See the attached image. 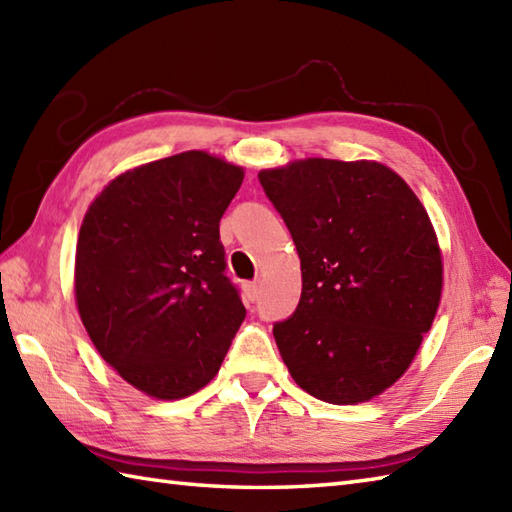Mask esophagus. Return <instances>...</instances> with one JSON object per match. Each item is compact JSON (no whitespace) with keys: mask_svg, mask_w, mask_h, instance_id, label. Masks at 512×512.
Instances as JSON below:
<instances>
[{"mask_svg":"<svg viewBox=\"0 0 512 512\" xmlns=\"http://www.w3.org/2000/svg\"><path fill=\"white\" fill-rule=\"evenodd\" d=\"M244 295L248 301H257L259 297V284L257 281H250V284H244Z\"/></svg>","mask_w":512,"mask_h":512,"instance_id":"obj_1","label":"esophagus"}]
</instances>
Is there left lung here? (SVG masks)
<instances>
[{"label": "left lung", "instance_id": "8db88e82", "mask_svg": "<svg viewBox=\"0 0 512 512\" xmlns=\"http://www.w3.org/2000/svg\"><path fill=\"white\" fill-rule=\"evenodd\" d=\"M301 259V299L273 325L295 383L332 405L383 394L436 317L442 257L407 182L369 160L259 171Z\"/></svg>", "mask_w": 512, "mask_h": 512}]
</instances>
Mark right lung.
I'll return each mask as SVG.
<instances>
[{
	"label": "right lung",
	"mask_w": 512,
	"mask_h": 512,
	"mask_svg": "<svg viewBox=\"0 0 512 512\" xmlns=\"http://www.w3.org/2000/svg\"><path fill=\"white\" fill-rule=\"evenodd\" d=\"M244 171L184 151L112 180L76 244L74 292L96 350L129 385L176 400L217 374L246 317L220 220Z\"/></svg>",
	"instance_id": "obj_1"
}]
</instances>
